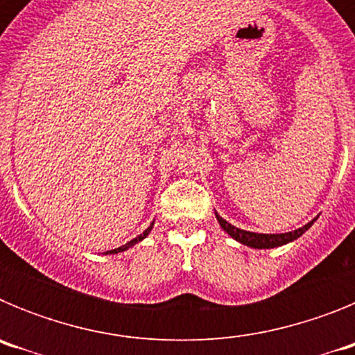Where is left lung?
Here are the masks:
<instances>
[{
	"label": "left lung",
	"instance_id": "left-lung-1",
	"mask_svg": "<svg viewBox=\"0 0 355 355\" xmlns=\"http://www.w3.org/2000/svg\"><path fill=\"white\" fill-rule=\"evenodd\" d=\"M216 220L218 224L222 225L225 233L231 234L236 241L243 243L247 247H254V249H272V247H279L284 245L288 241L297 240L299 236H302L306 233L307 229L311 227L313 222L306 224L304 227L295 229V231H290V233H283V234H259V233H250V231H243V229H238L234 225H231L229 222H225L220 215H216Z\"/></svg>",
	"mask_w": 355,
	"mask_h": 355
}]
</instances>
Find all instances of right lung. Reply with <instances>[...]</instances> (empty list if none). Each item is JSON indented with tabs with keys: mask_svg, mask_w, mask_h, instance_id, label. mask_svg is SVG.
<instances>
[{
	"mask_svg": "<svg viewBox=\"0 0 355 355\" xmlns=\"http://www.w3.org/2000/svg\"><path fill=\"white\" fill-rule=\"evenodd\" d=\"M150 227H153V225H149V227H147V229H146V231H144V233H142V234H139V236H137V238H133V240H131V241H128L126 245H122V247H119V249H114V250H106V252H105V254H117V252H122V250H126V249H130V247H133V245H135V243H139V241H140V240H144V238H146V236H147V234H149Z\"/></svg>",
	"mask_w": 355,
	"mask_h": 355,
	"instance_id": "right-lung-1",
	"label": "right lung"
}]
</instances>
